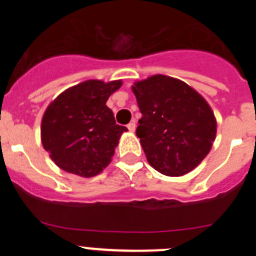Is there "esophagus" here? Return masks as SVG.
I'll return each mask as SVG.
<instances>
[{
    "label": "esophagus",
    "mask_w": 256,
    "mask_h": 256,
    "mask_svg": "<svg viewBox=\"0 0 256 256\" xmlns=\"http://www.w3.org/2000/svg\"><path fill=\"white\" fill-rule=\"evenodd\" d=\"M128 130H130V132H134L136 130V122L134 120L130 122V123L128 124Z\"/></svg>",
    "instance_id": "34e87169"
}]
</instances>
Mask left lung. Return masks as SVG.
Here are the masks:
<instances>
[{"instance_id":"1","label":"left lung","mask_w":256,"mask_h":256,"mask_svg":"<svg viewBox=\"0 0 256 256\" xmlns=\"http://www.w3.org/2000/svg\"><path fill=\"white\" fill-rule=\"evenodd\" d=\"M132 91L142 114L136 134L148 164L169 177L195 169L216 134V116L204 97L162 74L136 82Z\"/></svg>"}]
</instances>
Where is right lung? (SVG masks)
Returning <instances> with one entry per match:
<instances>
[{
	"instance_id": "add662e5",
	"label": "right lung",
	"mask_w": 256,
	"mask_h": 256,
	"mask_svg": "<svg viewBox=\"0 0 256 256\" xmlns=\"http://www.w3.org/2000/svg\"><path fill=\"white\" fill-rule=\"evenodd\" d=\"M122 80L91 79L58 94L44 112L40 140L58 168L80 177H94L112 162L122 133L106 106Z\"/></svg>"
}]
</instances>
